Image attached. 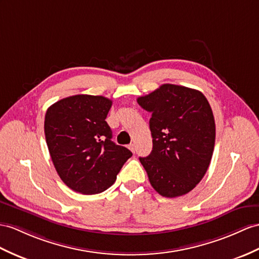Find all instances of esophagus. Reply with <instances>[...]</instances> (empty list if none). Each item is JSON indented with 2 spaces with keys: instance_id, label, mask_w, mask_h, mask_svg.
Segmentation results:
<instances>
[{
  "instance_id": "34e87169",
  "label": "esophagus",
  "mask_w": 259,
  "mask_h": 259,
  "mask_svg": "<svg viewBox=\"0 0 259 259\" xmlns=\"http://www.w3.org/2000/svg\"><path fill=\"white\" fill-rule=\"evenodd\" d=\"M128 148L133 151V153H135V150H136V146H135V144H130L128 145Z\"/></svg>"
}]
</instances>
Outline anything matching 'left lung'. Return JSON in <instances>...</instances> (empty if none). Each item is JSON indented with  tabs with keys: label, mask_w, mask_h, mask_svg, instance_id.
Instances as JSON below:
<instances>
[{
	"label": "left lung",
	"mask_w": 259,
	"mask_h": 259,
	"mask_svg": "<svg viewBox=\"0 0 259 259\" xmlns=\"http://www.w3.org/2000/svg\"><path fill=\"white\" fill-rule=\"evenodd\" d=\"M137 103L151 113L153 150L140 157L151 187L166 198L190 192L209 168L215 143L206 98L198 90L166 83Z\"/></svg>",
	"instance_id": "left-lung-1"
}]
</instances>
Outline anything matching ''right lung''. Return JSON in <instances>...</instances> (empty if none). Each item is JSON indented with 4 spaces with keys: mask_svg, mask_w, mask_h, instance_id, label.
I'll use <instances>...</instances> for the list:
<instances>
[{
    "mask_svg": "<svg viewBox=\"0 0 259 259\" xmlns=\"http://www.w3.org/2000/svg\"><path fill=\"white\" fill-rule=\"evenodd\" d=\"M112 101L102 96L78 94L49 106L45 115L48 150L60 179L82 194L105 191L133 155L111 141L105 118Z\"/></svg>",
    "mask_w": 259,
    "mask_h": 259,
    "instance_id": "1",
    "label": "right lung"
}]
</instances>
